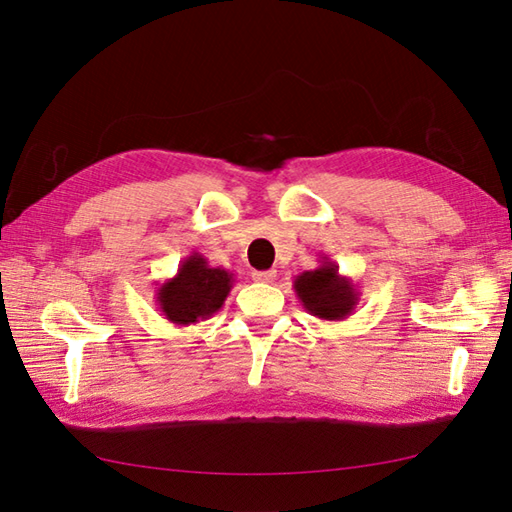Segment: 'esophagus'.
I'll use <instances>...</instances> for the list:
<instances>
[{"mask_svg":"<svg viewBox=\"0 0 512 512\" xmlns=\"http://www.w3.org/2000/svg\"><path fill=\"white\" fill-rule=\"evenodd\" d=\"M277 277V270H255L253 279L255 281H262V284H270Z\"/></svg>","mask_w":512,"mask_h":512,"instance_id":"1","label":"esophagus"}]
</instances>
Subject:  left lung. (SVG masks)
Here are the masks:
<instances>
[{
  "mask_svg": "<svg viewBox=\"0 0 512 512\" xmlns=\"http://www.w3.org/2000/svg\"><path fill=\"white\" fill-rule=\"evenodd\" d=\"M292 288L306 312L323 321L347 319L358 303L356 284L350 277H343L339 266L328 257H321V264L314 270L301 273Z\"/></svg>",
  "mask_w": 512,
  "mask_h": 512,
  "instance_id": "8db88e82",
  "label": "left lung"
}]
</instances>
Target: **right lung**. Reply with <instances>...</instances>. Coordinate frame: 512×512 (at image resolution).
<instances>
[{"label":"right lung","instance_id":"obj_1","mask_svg":"<svg viewBox=\"0 0 512 512\" xmlns=\"http://www.w3.org/2000/svg\"><path fill=\"white\" fill-rule=\"evenodd\" d=\"M235 284L233 273L213 268L200 253L184 257L178 273L156 290V303L173 325H195L206 321L224 306Z\"/></svg>","mask_w":512,"mask_h":512}]
</instances>
